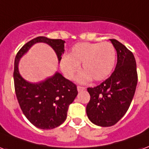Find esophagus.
Listing matches in <instances>:
<instances>
[{"label":"esophagus","mask_w":149,"mask_h":149,"mask_svg":"<svg viewBox=\"0 0 149 149\" xmlns=\"http://www.w3.org/2000/svg\"><path fill=\"white\" fill-rule=\"evenodd\" d=\"M77 90H78V91H84L85 87H81V86H77Z\"/></svg>","instance_id":"1"}]
</instances>
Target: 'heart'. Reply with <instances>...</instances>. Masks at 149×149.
Listing matches in <instances>:
<instances>
[{
    "label": "heart",
    "mask_w": 149,
    "mask_h": 149,
    "mask_svg": "<svg viewBox=\"0 0 149 149\" xmlns=\"http://www.w3.org/2000/svg\"><path fill=\"white\" fill-rule=\"evenodd\" d=\"M116 62V49L110 42H81L72 46L67 56L60 61L65 77L72 79L79 71V65L84 72L79 75V82H87L93 78L101 81L111 73Z\"/></svg>",
    "instance_id": "1"
}]
</instances>
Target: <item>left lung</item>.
<instances>
[{"label": "left lung", "instance_id": "8db88e82", "mask_svg": "<svg viewBox=\"0 0 149 149\" xmlns=\"http://www.w3.org/2000/svg\"><path fill=\"white\" fill-rule=\"evenodd\" d=\"M117 53L115 70L95 87H88L91 99L87 105L89 120L100 127L115 125L125 115L132 102L138 84L134 56L115 39L110 40Z\"/></svg>", "mask_w": 149, "mask_h": 149}]
</instances>
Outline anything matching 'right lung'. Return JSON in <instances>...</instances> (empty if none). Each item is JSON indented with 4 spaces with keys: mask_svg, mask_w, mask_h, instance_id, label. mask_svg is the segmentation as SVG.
I'll return each instance as SVG.
<instances>
[{
    "mask_svg": "<svg viewBox=\"0 0 149 149\" xmlns=\"http://www.w3.org/2000/svg\"><path fill=\"white\" fill-rule=\"evenodd\" d=\"M46 43L54 49L58 61L64 53L65 41L61 39H49L37 37L27 42L15 56L14 84L15 95L22 111L35 127L49 130L58 127L67 116L69 106L77 97V85L57 72L52 77L40 83H29L21 77L19 62L21 57L36 43Z\"/></svg>",
    "mask_w": 149,
    "mask_h": 149,
    "instance_id": "right-lung-1",
    "label": "right lung"
}]
</instances>
